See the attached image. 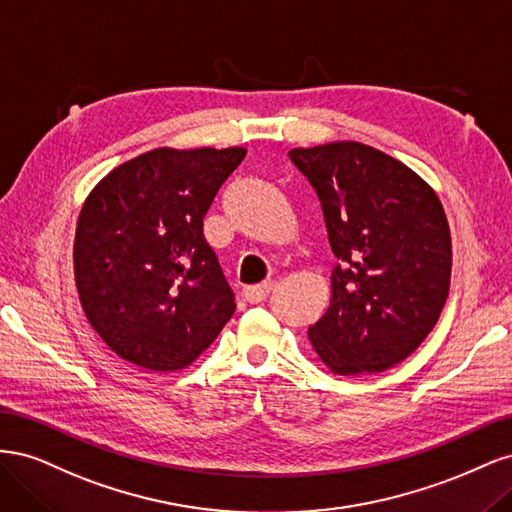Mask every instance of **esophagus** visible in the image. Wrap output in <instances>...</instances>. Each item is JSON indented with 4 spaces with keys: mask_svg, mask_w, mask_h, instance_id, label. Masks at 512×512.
<instances>
[{
    "mask_svg": "<svg viewBox=\"0 0 512 512\" xmlns=\"http://www.w3.org/2000/svg\"><path fill=\"white\" fill-rule=\"evenodd\" d=\"M271 290H273V282L247 286V288H243V299H245L247 303H262V301H265V299L269 297Z\"/></svg>",
    "mask_w": 512,
    "mask_h": 512,
    "instance_id": "34e87169",
    "label": "esophagus"
}]
</instances>
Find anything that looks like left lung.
Segmentation results:
<instances>
[{"mask_svg": "<svg viewBox=\"0 0 512 512\" xmlns=\"http://www.w3.org/2000/svg\"><path fill=\"white\" fill-rule=\"evenodd\" d=\"M314 185L337 262L331 303L307 331L337 376L404 361L436 327L451 288V228L438 194L410 166L356 141L294 147Z\"/></svg>", "mask_w": 512, "mask_h": 512, "instance_id": "1", "label": "left lung"}]
</instances>
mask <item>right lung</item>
Returning <instances> with one entry per match:
<instances>
[{"label": "right lung", "instance_id": "right-lung-1", "mask_svg": "<svg viewBox=\"0 0 512 512\" xmlns=\"http://www.w3.org/2000/svg\"><path fill=\"white\" fill-rule=\"evenodd\" d=\"M247 149L160 147L113 168L85 198L74 280L94 331L151 371L194 363L235 314L203 218Z\"/></svg>", "mask_w": 512, "mask_h": 512}]
</instances>
